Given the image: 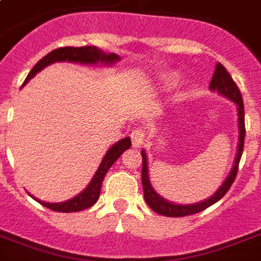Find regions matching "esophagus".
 <instances>
[{
	"label": "esophagus",
	"instance_id": "esophagus-1",
	"mask_svg": "<svg viewBox=\"0 0 261 261\" xmlns=\"http://www.w3.org/2000/svg\"><path fill=\"white\" fill-rule=\"evenodd\" d=\"M131 142H133V146L137 149V147H141L143 142H145V137H146V133L143 128H134L133 133H131Z\"/></svg>",
	"mask_w": 261,
	"mask_h": 261
}]
</instances>
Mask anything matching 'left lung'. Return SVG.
Wrapping results in <instances>:
<instances>
[{
	"label": "left lung",
	"instance_id": "obj_1",
	"mask_svg": "<svg viewBox=\"0 0 261 261\" xmlns=\"http://www.w3.org/2000/svg\"><path fill=\"white\" fill-rule=\"evenodd\" d=\"M210 89L217 90L218 93L227 97L229 100L234 102L237 106V112H239V146H237V155H236L234 165L231 168L230 173L226 177V180L223 181V184L219 187L217 192L213 196H210L206 200L199 203H194V204H176V203H171L161 198L151 187L150 178H149V171H147V157L145 150L141 151L142 154V187H143V196L145 200L149 204L151 210L155 211L157 214L165 215V217H186V215L196 214L199 211L206 210L207 207H210L211 204H214L225 196L229 188L231 187L233 181H234L236 174L239 171V164L241 160L244 150V138H245V112H244V101L241 92H240L239 87L236 85L230 74L227 73L223 65L217 63L215 66V71L213 74V79L210 81Z\"/></svg>",
	"mask_w": 261,
	"mask_h": 261
}]
</instances>
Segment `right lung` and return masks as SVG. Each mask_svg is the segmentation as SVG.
<instances>
[{"mask_svg":"<svg viewBox=\"0 0 261 261\" xmlns=\"http://www.w3.org/2000/svg\"><path fill=\"white\" fill-rule=\"evenodd\" d=\"M119 57L116 54H106L104 51L94 46H85V47H61L57 50H53L51 53L43 57L39 61L32 70L30 71V74L27 75L25 81L22 85H25L36 73L43 70L44 67L55 62H74V63H83V65H97V63H102V65H112V63L118 62ZM131 141L128 137L120 139L119 142H116L114 146L111 147L110 150L107 151V154L104 155L100 167L94 173L93 178L90 180L88 187L85 190L79 194L74 198H71L70 200L62 203H46L39 200L36 198H32L39 202L42 206L47 207L53 211H58V213H75V211H83L85 208H89L90 206H93L94 203L97 202L98 196H100V190H101L102 180L106 177V173L108 172L116 160L122 155L123 151H126L127 149H130Z\"/></svg>","mask_w":261,"mask_h":261,"instance_id":"1","label":"right lung"}]
</instances>
